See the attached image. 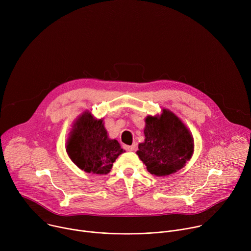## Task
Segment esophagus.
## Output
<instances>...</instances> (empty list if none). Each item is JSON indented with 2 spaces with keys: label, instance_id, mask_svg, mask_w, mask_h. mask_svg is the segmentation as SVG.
I'll use <instances>...</instances> for the list:
<instances>
[{
  "label": "esophagus",
  "instance_id": "34e87169",
  "mask_svg": "<svg viewBox=\"0 0 251 251\" xmlns=\"http://www.w3.org/2000/svg\"><path fill=\"white\" fill-rule=\"evenodd\" d=\"M124 148H125L126 151H134L136 149V145L134 144V145H131V146H124Z\"/></svg>",
  "mask_w": 251,
  "mask_h": 251
}]
</instances>
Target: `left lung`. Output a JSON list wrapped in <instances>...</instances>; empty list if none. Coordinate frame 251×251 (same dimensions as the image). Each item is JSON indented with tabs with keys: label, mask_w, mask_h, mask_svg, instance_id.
Here are the masks:
<instances>
[{
	"label": "left lung",
	"mask_w": 251,
	"mask_h": 251,
	"mask_svg": "<svg viewBox=\"0 0 251 251\" xmlns=\"http://www.w3.org/2000/svg\"><path fill=\"white\" fill-rule=\"evenodd\" d=\"M145 141L136 154L150 174L172 175L186 166L194 154V138L189 128L174 112L163 108L160 115L145 118Z\"/></svg>",
	"instance_id": "obj_1"
}]
</instances>
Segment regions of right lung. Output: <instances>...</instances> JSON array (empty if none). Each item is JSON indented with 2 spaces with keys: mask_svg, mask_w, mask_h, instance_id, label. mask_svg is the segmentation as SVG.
Instances as JSON below:
<instances>
[{
  "mask_svg": "<svg viewBox=\"0 0 251 251\" xmlns=\"http://www.w3.org/2000/svg\"><path fill=\"white\" fill-rule=\"evenodd\" d=\"M65 148L80 170L97 175L108 174L118 156L125 152L116 139L109 138L103 118H95L88 110L74 123Z\"/></svg>",
  "mask_w": 251,
  "mask_h": 251,
  "instance_id": "obj_1",
  "label": "right lung"
}]
</instances>
